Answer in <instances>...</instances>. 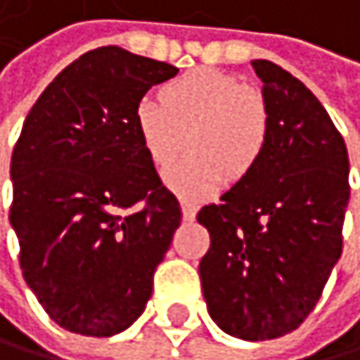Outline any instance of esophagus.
Instances as JSON below:
<instances>
[{"label": "esophagus", "mask_w": 360, "mask_h": 360, "mask_svg": "<svg viewBox=\"0 0 360 360\" xmlns=\"http://www.w3.org/2000/svg\"><path fill=\"white\" fill-rule=\"evenodd\" d=\"M181 212H184V219L186 221H195V217H197V205L192 203V201H184L181 203Z\"/></svg>", "instance_id": "34e87169"}]
</instances>
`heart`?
<instances>
[{
    "label": "heart",
    "mask_w": 360,
    "mask_h": 360,
    "mask_svg": "<svg viewBox=\"0 0 360 360\" xmlns=\"http://www.w3.org/2000/svg\"><path fill=\"white\" fill-rule=\"evenodd\" d=\"M136 130L150 159L168 168L192 141L188 161L165 181L184 197L219 188L226 174L241 179L255 168L268 141V108L255 88L232 75L199 68L161 90V101L143 97L134 110Z\"/></svg>",
    "instance_id": "1"
}]
</instances>
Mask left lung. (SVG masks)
Listing matches in <instances>:
<instances>
[{"instance_id":"1","label":"left lung","mask_w":360,"mask_h":360,"mask_svg":"<svg viewBox=\"0 0 360 360\" xmlns=\"http://www.w3.org/2000/svg\"><path fill=\"white\" fill-rule=\"evenodd\" d=\"M252 68L263 82L268 141L255 168L199 210L210 232L199 276L221 330L265 341L301 326L341 259L349 159L305 84L268 59Z\"/></svg>"}]
</instances>
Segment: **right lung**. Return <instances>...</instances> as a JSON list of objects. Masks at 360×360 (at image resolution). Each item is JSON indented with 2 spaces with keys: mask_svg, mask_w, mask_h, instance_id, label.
Instances as JSON below:
<instances>
[{
  "mask_svg": "<svg viewBox=\"0 0 360 360\" xmlns=\"http://www.w3.org/2000/svg\"><path fill=\"white\" fill-rule=\"evenodd\" d=\"M165 61L103 46L63 68L30 108L11 161V226L28 288L57 326L112 336L141 316L181 224L136 130Z\"/></svg>",
  "mask_w": 360,
  "mask_h": 360,
  "instance_id": "1",
  "label": "right lung"
}]
</instances>
